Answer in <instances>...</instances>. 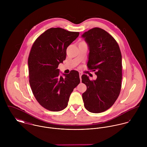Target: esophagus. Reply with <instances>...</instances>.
<instances>
[{"label": "esophagus", "mask_w": 147, "mask_h": 147, "mask_svg": "<svg viewBox=\"0 0 147 147\" xmlns=\"http://www.w3.org/2000/svg\"><path fill=\"white\" fill-rule=\"evenodd\" d=\"M82 75H83V74H82V72H79V75H80V81L82 80Z\"/></svg>", "instance_id": "obj_1"}]
</instances>
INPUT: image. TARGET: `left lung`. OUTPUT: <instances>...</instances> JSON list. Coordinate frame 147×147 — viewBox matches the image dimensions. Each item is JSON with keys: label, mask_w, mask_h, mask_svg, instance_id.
I'll list each match as a JSON object with an SVG mask.
<instances>
[{"label": "left lung", "mask_w": 147, "mask_h": 147, "mask_svg": "<svg viewBox=\"0 0 147 147\" xmlns=\"http://www.w3.org/2000/svg\"><path fill=\"white\" fill-rule=\"evenodd\" d=\"M89 47L87 66L97 79L90 81L86 75L82 76L86 90L82 94L85 109L99 113L109 109L118 98L121 89L122 55L118 44L105 30L94 28L82 36Z\"/></svg>", "instance_id": "obj_1"}]
</instances>
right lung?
Listing matches in <instances>:
<instances>
[{"mask_svg":"<svg viewBox=\"0 0 147 147\" xmlns=\"http://www.w3.org/2000/svg\"><path fill=\"white\" fill-rule=\"evenodd\" d=\"M79 35V32L52 28L40 35L32 47L28 62L29 83L37 101L50 111L65 109L74 89L80 82L77 71L63 74V77L58 69L65 59L67 47Z\"/></svg>","mask_w":147,"mask_h":147,"instance_id":"1","label":"right lung"}]
</instances>
